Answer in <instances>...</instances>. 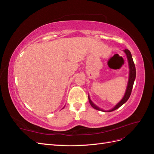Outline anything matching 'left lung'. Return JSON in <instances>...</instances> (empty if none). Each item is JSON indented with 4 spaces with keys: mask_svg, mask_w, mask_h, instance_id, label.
I'll list each match as a JSON object with an SVG mask.
<instances>
[{
    "mask_svg": "<svg viewBox=\"0 0 154 154\" xmlns=\"http://www.w3.org/2000/svg\"><path fill=\"white\" fill-rule=\"evenodd\" d=\"M124 52L127 54V59L128 60V64H129V68H130V74H129V79H128V85H127V90H126V92L125 94L124 97H123V99L121 100L119 103L116 105L112 109H111L110 110H109L108 112H112L114 111L115 110H116L117 109H118L119 107H120L122 105H123L126 101H127L129 97L130 96V94H131L132 92V87L134 85V80L135 78H136V67H135V64L134 62L133 61L132 59V57L131 53L130 52V51L128 49H125ZM88 101H89V103L91 104V105L93 107V108L100 110H101V111H103L102 109H100V108H98L97 106H96L94 103H92V101L90 100L89 97H88Z\"/></svg>",
    "mask_w": 154,
    "mask_h": 154,
    "instance_id": "1",
    "label": "left lung"
}]
</instances>
